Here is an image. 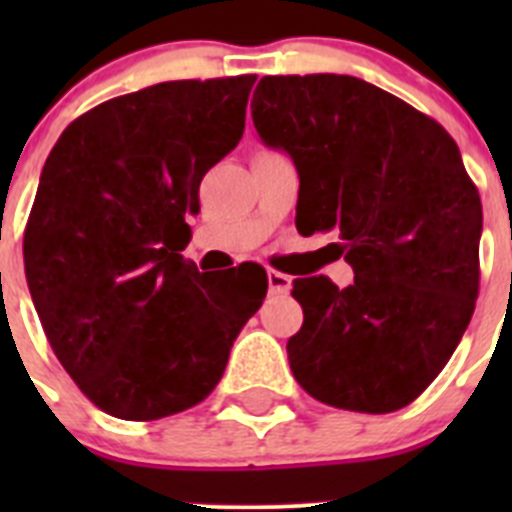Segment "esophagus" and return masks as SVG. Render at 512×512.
<instances>
[{"instance_id":"34e87169","label":"esophagus","mask_w":512,"mask_h":512,"mask_svg":"<svg viewBox=\"0 0 512 512\" xmlns=\"http://www.w3.org/2000/svg\"><path fill=\"white\" fill-rule=\"evenodd\" d=\"M266 279H269V289L274 292V295H287L289 287H292V279L277 269L266 271Z\"/></svg>"}]
</instances>
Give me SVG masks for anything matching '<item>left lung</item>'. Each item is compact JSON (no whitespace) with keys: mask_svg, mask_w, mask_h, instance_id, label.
Listing matches in <instances>:
<instances>
[{"mask_svg":"<svg viewBox=\"0 0 512 512\" xmlns=\"http://www.w3.org/2000/svg\"><path fill=\"white\" fill-rule=\"evenodd\" d=\"M253 125L300 174L297 230L336 233L354 284L295 279L292 374L315 400L395 413L438 377L479 295L482 202L433 117L356 76H264Z\"/></svg>","mask_w":512,"mask_h":512,"instance_id":"1","label":"left lung"}]
</instances>
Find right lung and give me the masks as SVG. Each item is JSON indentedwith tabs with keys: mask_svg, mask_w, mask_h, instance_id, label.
<instances>
[{
	"mask_svg": "<svg viewBox=\"0 0 512 512\" xmlns=\"http://www.w3.org/2000/svg\"><path fill=\"white\" fill-rule=\"evenodd\" d=\"M256 76L164 81L63 130L25 225V277L53 354L89 400L158 420L205 400L266 271L202 274L182 256L202 176L246 128Z\"/></svg>",
	"mask_w": 512,
	"mask_h": 512,
	"instance_id": "add662e5",
	"label": "right lung"
}]
</instances>
